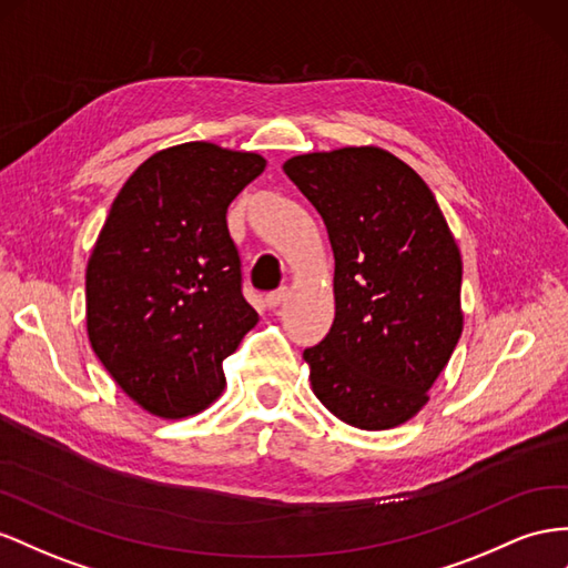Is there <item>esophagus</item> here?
I'll return each mask as SVG.
<instances>
[{
    "instance_id": "obj_1",
    "label": "esophagus",
    "mask_w": 568,
    "mask_h": 568,
    "mask_svg": "<svg viewBox=\"0 0 568 568\" xmlns=\"http://www.w3.org/2000/svg\"><path fill=\"white\" fill-rule=\"evenodd\" d=\"M286 296H288V291L286 288H277V291H270V294L265 296V303H267V308H280V305L286 301Z\"/></svg>"
}]
</instances>
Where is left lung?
I'll return each instance as SVG.
<instances>
[{"label": "left lung", "instance_id": "left-lung-1", "mask_svg": "<svg viewBox=\"0 0 568 568\" xmlns=\"http://www.w3.org/2000/svg\"><path fill=\"white\" fill-rule=\"evenodd\" d=\"M284 174L327 226L334 322L303 351L315 396L361 430L427 404L464 332L462 253L427 183L377 145L308 152Z\"/></svg>", "mask_w": 568, "mask_h": 568}]
</instances>
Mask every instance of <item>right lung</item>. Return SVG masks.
Masks as SVG:
<instances>
[{
	"label": "right lung",
	"mask_w": 568,
	"mask_h": 568,
	"mask_svg": "<svg viewBox=\"0 0 568 568\" xmlns=\"http://www.w3.org/2000/svg\"><path fill=\"white\" fill-rule=\"evenodd\" d=\"M265 164L205 141L166 148L138 166L106 214L85 270L88 339L152 416L207 408L226 385L222 361L257 325L226 210Z\"/></svg>",
	"instance_id": "obj_1"
}]
</instances>
